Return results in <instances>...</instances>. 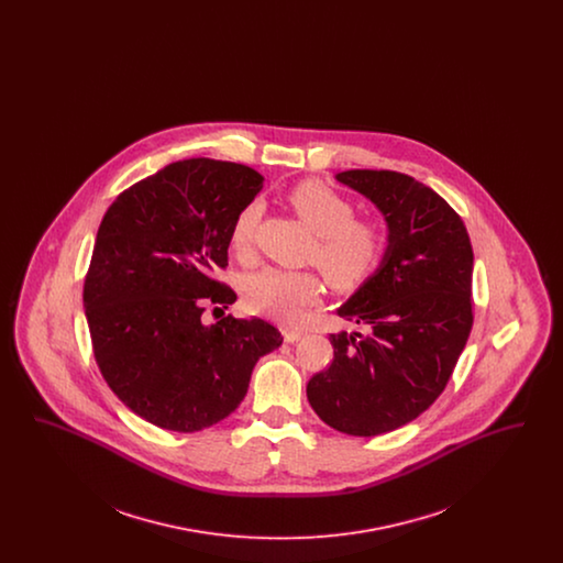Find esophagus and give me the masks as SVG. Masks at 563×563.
<instances>
[{
  "label": "esophagus",
  "mask_w": 563,
  "mask_h": 563,
  "mask_svg": "<svg viewBox=\"0 0 563 563\" xmlns=\"http://www.w3.org/2000/svg\"><path fill=\"white\" fill-rule=\"evenodd\" d=\"M283 338L285 342L294 344L299 338H303V329H297V327H283Z\"/></svg>",
  "instance_id": "obj_1"
}]
</instances>
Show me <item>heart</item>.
<instances>
[{"instance_id":"obj_1","label":"heart","mask_w":563,"mask_h":563,"mask_svg":"<svg viewBox=\"0 0 563 563\" xmlns=\"http://www.w3.org/2000/svg\"><path fill=\"white\" fill-rule=\"evenodd\" d=\"M287 205L314 234L308 260L335 289H354L374 274L386 253V232L374 219L354 217L346 196L321 181H303L289 189ZM260 217L262 205L251 200L232 219L228 242L236 257L251 255ZM321 291L312 269L264 268L242 280V303L253 314L295 321Z\"/></svg>"}]
</instances>
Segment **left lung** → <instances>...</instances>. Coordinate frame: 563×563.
<instances>
[{
	"label": "left lung",
	"instance_id": "left-lung-1",
	"mask_svg": "<svg viewBox=\"0 0 563 563\" xmlns=\"http://www.w3.org/2000/svg\"><path fill=\"white\" fill-rule=\"evenodd\" d=\"M335 179L369 198L388 223L374 276L338 314L365 333H331V365L306 395L331 429L374 437L427 411L445 390L473 329V246L460 214L395 170H344Z\"/></svg>",
	"mask_w": 563,
	"mask_h": 563
}]
</instances>
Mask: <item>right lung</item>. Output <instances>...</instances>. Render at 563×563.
<instances>
[{"instance_id": "obj_1", "label": "right lung", "mask_w": 563, "mask_h": 563, "mask_svg": "<svg viewBox=\"0 0 563 563\" xmlns=\"http://www.w3.org/2000/svg\"><path fill=\"white\" fill-rule=\"evenodd\" d=\"M234 162L189 158L124 189L103 217L84 280L97 365L145 422L177 432L213 427L241 405L260 356L283 344L262 319L223 310L236 294L228 266L232 219L264 188Z\"/></svg>"}]
</instances>
